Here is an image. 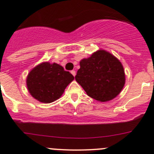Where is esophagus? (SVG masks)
<instances>
[{"instance_id": "esophagus-1", "label": "esophagus", "mask_w": 154, "mask_h": 154, "mask_svg": "<svg viewBox=\"0 0 154 154\" xmlns=\"http://www.w3.org/2000/svg\"><path fill=\"white\" fill-rule=\"evenodd\" d=\"M71 73L72 74V75L74 76V77H75V75H76V71H74V70H73V71H71Z\"/></svg>"}]
</instances>
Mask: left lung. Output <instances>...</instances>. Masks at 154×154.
<instances>
[{
  "label": "left lung",
  "instance_id": "obj_1",
  "mask_svg": "<svg viewBox=\"0 0 154 154\" xmlns=\"http://www.w3.org/2000/svg\"><path fill=\"white\" fill-rule=\"evenodd\" d=\"M75 80L91 98L106 102L117 97L125 84L122 63L105 50H98L80 62Z\"/></svg>",
  "mask_w": 154,
  "mask_h": 154
}]
</instances>
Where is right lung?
I'll use <instances>...</instances> for the list:
<instances>
[{
  "instance_id": "obj_1",
  "label": "right lung",
  "mask_w": 154,
  "mask_h": 154,
  "mask_svg": "<svg viewBox=\"0 0 154 154\" xmlns=\"http://www.w3.org/2000/svg\"><path fill=\"white\" fill-rule=\"evenodd\" d=\"M74 77L57 63L43 62L29 72L26 83L29 94L39 102L50 103L60 98Z\"/></svg>"
}]
</instances>
